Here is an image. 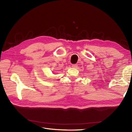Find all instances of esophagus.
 Instances as JSON below:
<instances>
[{
  "label": "esophagus",
  "mask_w": 132,
  "mask_h": 132,
  "mask_svg": "<svg viewBox=\"0 0 132 132\" xmlns=\"http://www.w3.org/2000/svg\"><path fill=\"white\" fill-rule=\"evenodd\" d=\"M72 67L73 68H77V67H78V65L77 64H72Z\"/></svg>",
  "instance_id": "obj_1"
}]
</instances>
